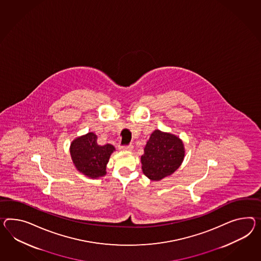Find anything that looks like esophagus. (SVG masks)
<instances>
[{
  "label": "esophagus",
  "instance_id": "obj_1",
  "mask_svg": "<svg viewBox=\"0 0 261 261\" xmlns=\"http://www.w3.org/2000/svg\"><path fill=\"white\" fill-rule=\"evenodd\" d=\"M134 146L133 145H125V146H119V149L120 150H127V151H130L133 150Z\"/></svg>",
  "mask_w": 261,
  "mask_h": 261
}]
</instances>
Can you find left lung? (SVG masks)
<instances>
[{"label":"left lung","mask_w":261,"mask_h":261,"mask_svg":"<svg viewBox=\"0 0 261 261\" xmlns=\"http://www.w3.org/2000/svg\"><path fill=\"white\" fill-rule=\"evenodd\" d=\"M184 156V144L177 136L156 129L141 156L143 172L150 180H162L180 167Z\"/></svg>","instance_id":"obj_1"}]
</instances>
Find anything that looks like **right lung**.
Returning <instances> with one entry per match:
<instances>
[{
  "mask_svg": "<svg viewBox=\"0 0 261 261\" xmlns=\"http://www.w3.org/2000/svg\"><path fill=\"white\" fill-rule=\"evenodd\" d=\"M97 136L93 133L76 138L71 144V156L76 168L91 178H97L106 174V165L114 146L97 144Z\"/></svg>",
  "mask_w": 261,
  "mask_h": 261,
  "instance_id": "obj_1",
  "label": "right lung"
}]
</instances>
